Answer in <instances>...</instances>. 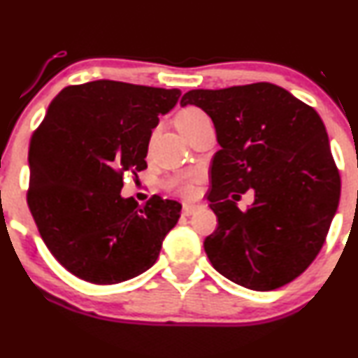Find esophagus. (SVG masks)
<instances>
[{"instance_id":"esophagus-1","label":"esophagus","mask_w":358,"mask_h":358,"mask_svg":"<svg viewBox=\"0 0 358 358\" xmlns=\"http://www.w3.org/2000/svg\"><path fill=\"white\" fill-rule=\"evenodd\" d=\"M198 208H200V205H195V203H183L182 213L185 215V217H190V215L195 213Z\"/></svg>"}]
</instances>
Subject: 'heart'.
<instances>
[{
	"label": "heart",
	"mask_w": 358,
	"mask_h": 358,
	"mask_svg": "<svg viewBox=\"0 0 358 358\" xmlns=\"http://www.w3.org/2000/svg\"><path fill=\"white\" fill-rule=\"evenodd\" d=\"M206 118H208V116H206L205 111L195 108V106H188V108H183L178 115H176L175 123L180 133L185 135V133L190 131L192 128H195L198 123L203 122ZM198 180H200V173H198V171H182V173L168 176L163 185H165L166 190L175 192L183 196H192L196 190Z\"/></svg>",
	"instance_id": "b5f03b06"
}]
</instances>
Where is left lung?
I'll return each instance as SVG.
<instances>
[{
    "mask_svg": "<svg viewBox=\"0 0 358 358\" xmlns=\"http://www.w3.org/2000/svg\"><path fill=\"white\" fill-rule=\"evenodd\" d=\"M180 103L212 118L222 146L208 196L218 225L203 242L213 268L250 290L287 285L315 260L338 206L324 122L272 83L192 90ZM250 187L256 201L242 213L229 195Z\"/></svg>",
    "mask_w": 358,
    "mask_h": 358,
    "instance_id": "obj_1",
    "label": "left lung"
}]
</instances>
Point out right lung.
Here are the masks:
<instances>
[{"mask_svg": "<svg viewBox=\"0 0 358 358\" xmlns=\"http://www.w3.org/2000/svg\"><path fill=\"white\" fill-rule=\"evenodd\" d=\"M180 90L98 80L50 103L28 148L27 201L43 242L68 272L111 285L148 270L182 205L122 198L124 175L146 168L152 130Z\"/></svg>", "mask_w": 358, "mask_h": 358, "instance_id": "1", "label": "right lung"}]
</instances>
